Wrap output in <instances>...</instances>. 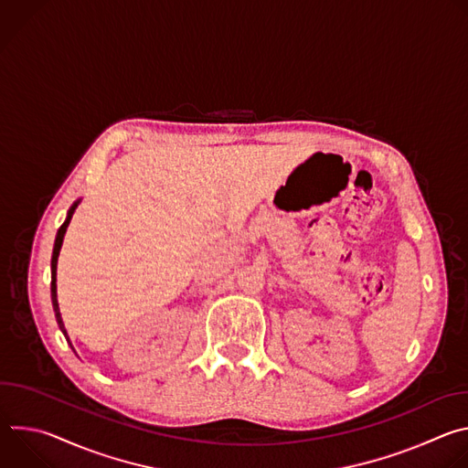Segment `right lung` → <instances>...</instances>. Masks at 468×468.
<instances>
[{"label": "right lung", "instance_id": "right-lung-1", "mask_svg": "<svg viewBox=\"0 0 468 468\" xmlns=\"http://www.w3.org/2000/svg\"><path fill=\"white\" fill-rule=\"evenodd\" d=\"M78 204H74V207L69 211V217H66L64 224L58 228L57 231V239H55V246H53V255H51V302H53V311H55V318H57V324L60 327V331L64 333V337L69 339V335H66V329H64V324H62V318H60V313H58V303H57V257H58V251H60V246H62V239H64V233H66V228H69L70 220H72V215L76 211Z\"/></svg>", "mask_w": 468, "mask_h": 468}]
</instances>
